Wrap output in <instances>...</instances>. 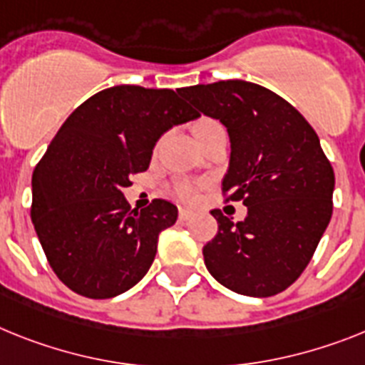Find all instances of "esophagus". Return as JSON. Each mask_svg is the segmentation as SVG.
<instances>
[{
    "instance_id": "1",
    "label": "esophagus",
    "mask_w": 365,
    "mask_h": 365,
    "mask_svg": "<svg viewBox=\"0 0 365 365\" xmlns=\"http://www.w3.org/2000/svg\"><path fill=\"white\" fill-rule=\"evenodd\" d=\"M178 217H180V220H191L192 217H195V211H191V210H180Z\"/></svg>"
}]
</instances>
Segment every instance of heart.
I'll use <instances>...</instances> for the list:
<instances>
[{"label": "heart", "mask_w": 365, "mask_h": 365, "mask_svg": "<svg viewBox=\"0 0 365 365\" xmlns=\"http://www.w3.org/2000/svg\"><path fill=\"white\" fill-rule=\"evenodd\" d=\"M215 125H220L219 122L215 120H200L197 125H195V133L198 131H204V130H210V128H215ZM197 191H198V185L195 182H189V180H183V182H178L174 185V195H176L180 200L183 202H191L195 200L197 197Z\"/></svg>", "instance_id": "1"}]
</instances>
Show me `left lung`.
I'll return each mask as SVG.
<instances>
[{
  "label": "left lung",
  "instance_id": "1",
  "mask_svg": "<svg viewBox=\"0 0 365 365\" xmlns=\"http://www.w3.org/2000/svg\"><path fill=\"white\" fill-rule=\"evenodd\" d=\"M228 131V200L247 217L211 211L219 232L202 249L219 284L247 297L284 292L310 263L332 217L334 170L317 133L292 103L262 85L228 79L180 88Z\"/></svg>",
  "mask_w": 365,
  "mask_h": 365
}]
</instances>
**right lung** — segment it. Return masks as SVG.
I'll return each mask as SVG.
<instances>
[{
  "instance_id": "1",
  "label": "right lung",
  "mask_w": 365,
  "mask_h": 365,
  "mask_svg": "<svg viewBox=\"0 0 365 365\" xmlns=\"http://www.w3.org/2000/svg\"><path fill=\"white\" fill-rule=\"evenodd\" d=\"M178 93L139 85L100 91L64 120L36 165L31 220L72 292L88 299L128 292L148 272L159 234L176 222L174 204L158 198L130 210L122 189L148 168L165 131L200 116Z\"/></svg>"
}]
</instances>
